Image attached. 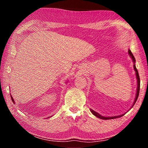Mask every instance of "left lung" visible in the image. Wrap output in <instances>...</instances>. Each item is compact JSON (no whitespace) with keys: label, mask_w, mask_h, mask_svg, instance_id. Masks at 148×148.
Returning <instances> with one entry per match:
<instances>
[{"label":"left lung","mask_w":148,"mask_h":148,"mask_svg":"<svg viewBox=\"0 0 148 148\" xmlns=\"http://www.w3.org/2000/svg\"><path fill=\"white\" fill-rule=\"evenodd\" d=\"M129 54L130 55V56H131V57L132 59V61H133L134 63H135V61H136V60H135V58L133 56V54L132 53V52L131 50H129ZM134 69L135 72H136V79H137V84H138V86H137V90H136V97H135V100H134V104L133 105H132V106H134V104H135V102H136V101H137L138 99V95H139V92H140V77H139V74H138V72L137 69L136 68V66H135V64H134ZM90 110H91V112H92V114L94 115V116H95L97 117H99V118L100 119H115V118H117V117H120L123 116L124 114L123 115H121V116H114V117H104V116H101V115L99 114L97 112H96L95 111H94V110H92V109H90Z\"/></svg>","instance_id":"left-lung-1"}]
</instances>
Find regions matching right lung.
Returning <instances> with one entry per match:
<instances>
[{
  "label": "right lung",
  "instance_id": "1",
  "mask_svg": "<svg viewBox=\"0 0 148 148\" xmlns=\"http://www.w3.org/2000/svg\"><path fill=\"white\" fill-rule=\"evenodd\" d=\"M10 96H11V99H12V102H13L14 103H15V102H14V99H13V98H12V95H10ZM47 118H49V117H47Z\"/></svg>",
  "mask_w": 148,
  "mask_h": 148
}]
</instances>
